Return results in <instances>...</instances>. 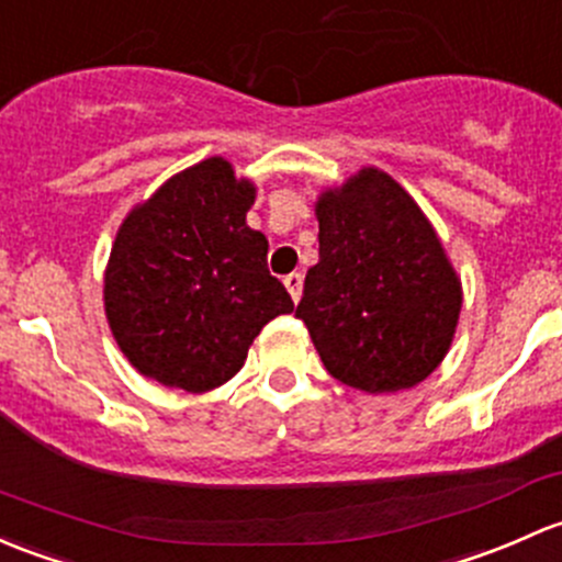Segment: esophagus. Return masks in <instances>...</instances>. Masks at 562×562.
<instances>
[{"label":"esophagus","mask_w":562,"mask_h":562,"mask_svg":"<svg viewBox=\"0 0 562 562\" xmlns=\"http://www.w3.org/2000/svg\"><path fill=\"white\" fill-rule=\"evenodd\" d=\"M285 288H288V293H291V299L299 301L301 288H304V274H301V271H291V274L285 277Z\"/></svg>","instance_id":"1"}]
</instances>
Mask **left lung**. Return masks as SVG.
I'll use <instances>...</instances> for the list:
<instances>
[{
	"instance_id": "1",
	"label": "left lung",
	"mask_w": 562,
	"mask_h": 562,
	"mask_svg": "<svg viewBox=\"0 0 562 562\" xmlns=\"http://www.w3.org/2000/svg\"><path fill=\"white\" fill-rule=\"evenodd\" d=\"M321 261L296 317L334 380L395 393L423 382L450 350L460 280L415 199L380 169L323 193Z\"/></svg>"
}]
</instances>
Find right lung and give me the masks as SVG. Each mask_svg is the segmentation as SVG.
I'll list each match as a JSON object with an SVG mask.
<instances>
[{
  "label": "right lung",
  "mask_w": 562,
  "mask_h": 562,
  "mask_svg": "<svg viewBox=\"0 0 562 562\" xmlns=\"http://www.w3.org/2000/svg\"><path fill=\"white\" fill-rule=\"evenodd\" d=\"M256 188L206 158L123 221L104 310L123 356L161 385L204 393L241 369L247 347L291 293L266 269L269 241L245 223Z\"/></svg>",
  "instance_id": "add662e5"
}]
</instances>
